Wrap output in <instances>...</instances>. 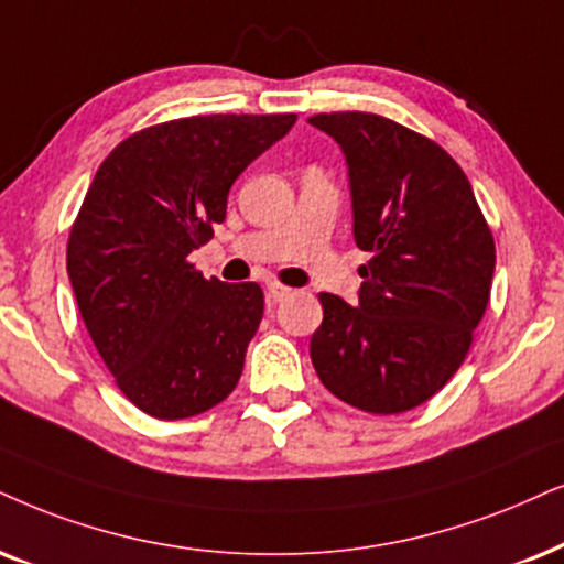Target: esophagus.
I'll use <instances>...</instances> for the list:
<instances>
[{"label": "esophagus", "instance_id": "obj_1", "mask_svg": "<svg viewBox=\"0 0 564 564\" xmlns=\"http://www.w3.org/2000/svg\"><path fill=\"white\" fill-rule=\"evenodd\" d=\"M291 294H294V289L283 286V283H278V281L268 283V299H270V302H283V299L291 296Z\"/></svg>", "mask_w": 564, "mask_h": 564}]
</instances>
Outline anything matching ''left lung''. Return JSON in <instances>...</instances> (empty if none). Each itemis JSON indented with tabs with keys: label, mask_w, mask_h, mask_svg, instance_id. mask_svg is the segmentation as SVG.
Masks as SVG:
<instances>
[{
	"label": "left lung",
	"mask_w": 564,
	"mask_h": 564,
	"mask_svg": "<svg viewBox=\"0 0 564 564\" xmlns=\"http://www.w3.org/2000/svg\"><path fill=\"white\" fill-rule=\"evenodd\" d=\"M310 122L346 153L359 306L319 294L310 354L335 398L367 413H403L445 388L489 304L495 237L471 182L437 142L367 111Z\"/></svg>",
	"instance_id": "1"
}]
</instances>
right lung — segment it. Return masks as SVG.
<instances>
[{"label":"right lung","instance_id":"obj_1","mask_svg":"<svg viewBox=\"0 0 564 564\" xmlns=\"http://www.w3.org/2000/svg\"><path fill=\"white\" fill-rule=\"evenodd\" d=\"M296 113H208L130 134L98 166L67 241L83 323L119 390L174 422L237 388L265 299L187 260L224 224L231 184Z\"/></svg>","mask_w":564,"mask_h":564}]
</instances>
